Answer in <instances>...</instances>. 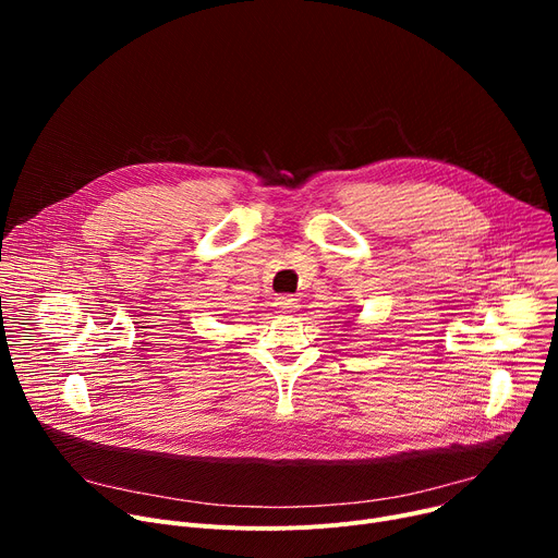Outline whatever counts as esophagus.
Instances as JSON below:
<instances>
[{
    "instance_id": "1",
    "label": "esophagus",
    "mask_w": 558,
    "mask_h": 558,
    "mask_svg": "<svg viewBox=\"0 0 558 558\" xmlns=\"http://www.w3.org/2000/svg\"><path fill=\"white\" fill-rule=\"evenodd\" d=\"M274 305H276L278 314H291V312L299 310V299H294V296H278Z\"/></svg>"
}]
</instances>
